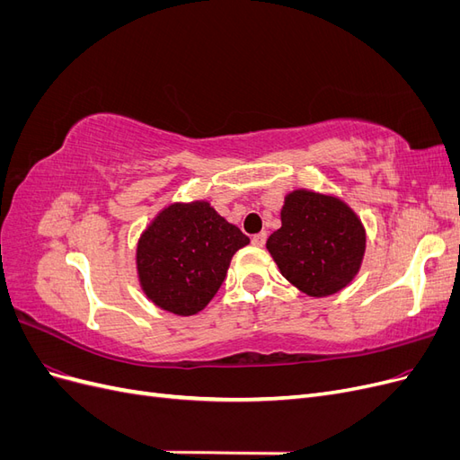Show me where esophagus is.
Wrapping results in <instances>:
<instances>
[{
	"instance_id": "obj_1",
	"label": "esophagus",
	"mask_w": 460,
	"mask_h": 460,
	"mask_svg": "<svg viewBox=\"0 0 460 460\" xmlns=\"http://www.w3.org/2000/svg\"><path fill=\"white\" fill-rule=\"evenodd\" d=\"M267 238H269V234L267 232H261V234H255L253 235V245H257V247H262L264 243H267Z\"/></svg>"
}]
</instances>
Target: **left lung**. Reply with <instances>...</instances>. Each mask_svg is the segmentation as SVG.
I'll list each match as a JSON object with an SVG mask.
<instances>
[{
    "instance_id": "8db88e82",
    "label": "left lung",
    "mask_w": 460,
    "mask_h": 460,
    "mask_svg": "<svg viewBox=\"0 0 460 460\" xmlns=\"http://www.w3.org/2000/svg\"><path fill=\"white\" fill-rule=\"evenodd\" d=\"M367 235L343 201L297 190L282 207V228L267 249L288 282L311 297L338 294L360 269Z\"/></svg>"
}]
</instances>
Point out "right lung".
I'll use <instances>...</instances> for the list:
<instances>
[{
    "label": "right lung",
    "instance_id": "right-lung-1",
    "mask_svg": "<svg viewBox=\"0 0 460 460\" xmlns=\"http://www.w3.org/2000/svg\"><path fill=\"white\" fill-rule=\"evenodd\" d=\"M247 235L207 201L166 207L137 243V274L146 296L180 316L207 307Z\"/></svg>",
    "mask_w": 460,
    "mask_h": 460
}]
</instances>
